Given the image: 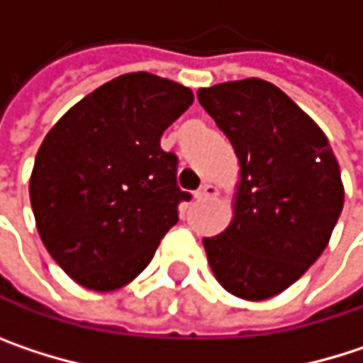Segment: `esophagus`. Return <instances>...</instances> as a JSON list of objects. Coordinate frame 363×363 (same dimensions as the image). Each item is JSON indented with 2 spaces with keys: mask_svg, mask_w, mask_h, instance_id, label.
Masks as SVG:
<instances>
[{
  "mask_svg": "<svg viewBox=\"0 0 363 363\" xmlns=\"http://www.w3.org/2000/svg\"><path fill=\"white\" fill-rule=\"evenodd\" d=\"M214 195H218V186H214V184H210V182H203V184L197 189V197H199V199L214 197Z\"/></svg>",
  "mask_w": 363,
  "mask_h": 363,
  "instance_id": "esophagus-1",
  "label": "esophagus"
}]
</instances>
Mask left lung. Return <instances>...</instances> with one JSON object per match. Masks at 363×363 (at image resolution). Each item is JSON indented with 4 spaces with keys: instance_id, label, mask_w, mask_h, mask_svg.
Listing matches in <instances>:
<instances>
[{
    "instance_id": "obj_1",
    "label": "left lung",
    "mask_w": 363,
    "mask_h": 363,
    "mask_svg": "<svg viewBox=\"0 0 363 363\" xmlns=\"http://www.w3.org/2000/svg\"><path fill=\"white\" fill-rule=\"evenodd\" d=\"M240 160L233 223L203 238L218 284L264 301L292 286L326 250L345 191L318 123L277 86L227 82L197 92Z\"/></svg>"
}]
</instances>
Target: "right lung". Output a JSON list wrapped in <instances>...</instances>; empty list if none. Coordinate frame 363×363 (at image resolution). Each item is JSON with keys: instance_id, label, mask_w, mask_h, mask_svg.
<instances>
[{"instance_id": "right-lung-1", "label": "right lung", "mask_w": 363, "mask_h": 363, "mask_svg": "<svg viewBox=\"0 0 363 363\" xmlns=\"http://www.w3.org/2000/svg\"><path fill=\"white\" fill-rule=\"evenodd\" d=\"M193 92L151 73L101 86L48 132L31 174L37 231L79 286L109 292L130 284L179 223L191 193L177 184L179 157L164 130Z\"/></svg>"}]
</instances>
